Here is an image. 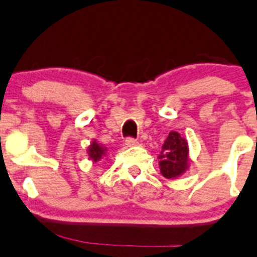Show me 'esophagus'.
Returning <instances> with one entry per match:
<instances>
[{
  "instance_id": "esophagus-1",
  "label": "esophagus",
  "mask_w": 257,
  "mask_h": 257,
  "mask_svg": "<svg viewBox=\"0 0 257 257\" xmlns=\"http://www.w3.org/2000/svg\"><path fill=\"white\" fill-rule=\"evenodd\" d=\"M125 145L126 147H136V145H138V140L134 139V138H126Z\"/></svg>"
}]
</instances>
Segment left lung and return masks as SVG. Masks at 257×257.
<instances>
[{
  "instance_id": "left-lung-1",
  "label": "left lung",
  "mask_w": 257,
  "mask_h": 257,
  "mask_svg": "<svg viewBox=\"0 0 257 257\" xmlns=\"http://www.w3.org/2000/svg\"><path fill=\"white\" fill-rule=\"evenodd\" d=\"M160 159L161 174L166 178H175L186 171L188 163V145L176 132H170L165 140Z\"/></svg>"
}]
</instances>
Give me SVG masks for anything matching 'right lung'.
Masks as SVG:
<instances>
[{
  "label": "right lung",
  "mask_w": 257,
  "mask_h": 257,
  "mask_svg": "<svg viewBox=\"0 0 257 257\" xmlns=\"http://www.w3.org/2000/svg\"><path fill=\"white\" fill-rule=\"evenodd\" d=\"M104 151H106V149H103V148L99 147L96 142H93L92 144H91L90 149H88V155H90V158L92 159L93 161H98L99 159L102 158V155L104 154Z\"/></svg>",
  "instance_id": "obj_1"
}]
</instances>
